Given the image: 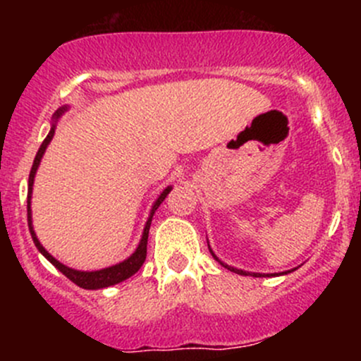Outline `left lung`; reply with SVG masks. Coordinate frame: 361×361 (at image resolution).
I'll return each mask as SVG.
<instances>
[{
  "mask_svg": "<svg viewBox=\"0 0 361 361\" xmlns=\"http://www.w3.org/2000/svg\"><path fill=\"white\" fill-rule=\"evenodd\" d=\"M207 248H209V245H207ZM209 253H211V255H213V258H214V260H216V262H218V264H220V265H221V267L228 269V271H231V272H235V274H241V276H253V278H264V276H267V278H269V276H281V274H288V272H293V271H295V269H292V271H286V272H279V274H260V272H248V271H243V269H235V267H231V265L224 264V262H221V260H220V258H218V257H216V255H214V253H213V250H211V248H209Z\"/></svg>",
  "mask_w": 361,
  "mask_h": 361,
  "instance_id": "1",
  "label": "left lung"
}]
</instances>
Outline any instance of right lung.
<instances>
[{
  "label": "right lung",
  "mask_w": 361,
  "mask_h": 361,
  "mask_svg": "<svg viewBox=\"0 0 361 361\" xmlns=\"http://www.w3.org/2000/svg\"><path fill=\"white\" fill-rule=\"evenodd\" d=\"M68 110V106H61L59 110L54 113L52 116V127H50V133L47 134V137L43 140L42 147H39L38 154H36L35 157V162H32V167H31V173H29V181H27V225H29V232H31V238H32V243H35V246L38 248L39 253L43 255V257L47 258V260L50 262V264L54 265V267L59 269L61 272H63L64 276H66L68 279H71L75 285H78L80 288H85V290H99V288H108V286H113L116 285V283H122L126 281L127 278H130L133 274H136L137 271L141 269V265H143L145 258H147V245H148V232H150V225H152V218H154L155 211H157V207L162 204L164 199H166V195L169 194L171 190H173V187H166L162 190V194L159 195L157 201L154 202V206H152L150 209V216H148L147 224H145V228H143V235H141V241L140 245H137L136 251H134L133 255H130L129 258H126L123 262H120V264H115L111 265V267H106V269H99V271H76V269H71L68 267V265L61 264L59 260H56V258L52 257V255L49 253L45 248L42 246V243L38 241V238H36V232L35 228H32V213H31V195H32V185H35V176H36V171H38V166L39 162H42V157L43 154H45L47 147H49V143L52 141L54 137V133H56V126H57V120L63 116V113Z\"/></svg>",
  "instance_id": "right-lung-1"
}]
</instances>
